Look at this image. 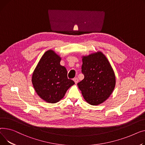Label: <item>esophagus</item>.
<instances>
[{
    "label": "esophagus",
    "instance_id": "esophagus-1",
    "mask_svg": "<svg viewBox=\"0 0 145 145\" xmlns=\"http://www.w3.org/2000/svg\"><path fill=\"white\" fill-rule=\"evenodd\" d=\"M73 80H74V81L75 82V84H77L78 82V78H74L73 79Z\"/></svg>",
    "mask_w": 145,
    "mask_h": 145
}]
</instances>
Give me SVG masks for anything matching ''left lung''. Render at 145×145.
<instances>
[{
  "label": "left lung",
  "mask_w": 145,
  "mask_h": 145,
  "mask_svg": "<svg viewBox=\"0 0 145 145\" xmlns=\"http://www.w3.org/2000/svg\"><path fill=\"white\" fill-rule=\"evenodd\" d=\"M81 72L84 78L77 84L88 104L98 105L107 99L115 86V75L105 56L101 52L82 57Z\"/></svg>",
  "instance_id": "left-lung-1"
}]
</instances>
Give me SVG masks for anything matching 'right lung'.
<instances>
[{
  "label": "right lung",
  "mask_w": 145,
  "mask_h": 145,
  "mask_svg": "<svg viewBox=\"0 0 145 145\" xmlns=\"http://www.w3.org/2000/svg\"><path fill=\"white\" fill-rule=\"evenodd\" d=\"M60 57L49 50L42 56L33 73L34 88L38 95L48 103L60 101L75 84L68 78L67 69L60 65Z\"/></svg>",
  "instance_id": "obj_1"
}]
</instances>
